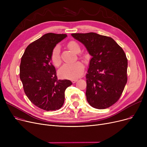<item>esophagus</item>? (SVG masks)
Listing matches in <instances>:
<instances>
[{
	"mask_svg": "<svg viewBox=\"0 0 147 147\" xmlns=\"http://www.w3.org/2000/svg\"><path fill=\"white\" fill-rule=\"evenodd\" d=\"M78 80V79H74L72 80V82L74 83H76Z\"/></svg>",
	"mask_w": 147,
	"mask_h": 147,
	"instance_id": "1",
	"label": "esophagus"
}]
</instances>
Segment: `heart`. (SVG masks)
Instances as JSON below:
<instances>
[{
  "instance_id": "obj_1",
  "label": "heart",
  "mask_w": 147,
  "mask_h": 147,
  "mask_svg": "<svg viewBox=\"0 0 147 147\" xmlns=\"http://www.w3.org/2000/svg\"><path fill=\"white\" fill-rule=\"evenodd\" d=\"M67 47L74 52L78 53L80 51L79 45L75 41H70L67 43ZM79 57L83 58L82 54H79ZM51 60L52 64L55 67H58L61 64V57L60 55V48L58 45L55 46L53 49L51 55ZM84 71V65L79 61L75 62L73 63L64 64L58 71V74L60 77L65 79H74L81 76Z\"/></svg>"
}]
</instances>
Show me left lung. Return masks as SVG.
<instances>
[{
  "label": "left lung",
  "instance_id": "left-lung-1",
  "mask_svg": "<svg viewBox=\"0 0 147 147\" xmlns=\"http://www.w3.org/2000/svg\"><path fill=\"white\" fill-rule=\"evenodd\" d=\"M71 36L92 56L86 75L87 101L95 109H107L119 99L127 83L126 54L110 37L95 33Z\"/></svg>",
  "mask_w": 147,
  "mask_h": 147
}]
</instances>
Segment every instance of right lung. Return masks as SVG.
Wrapping results in <instances>:
<instances>
[{
  "mask_svg": "<svg viewBox=\"0 0 147 147\" xmlns=\"http://www.w3.org/2000/svg\"><path fill=\"white\" fill-rule=\"evenodd\" d=\"M67 36L49 33L30 43L21 57L20 78L30 101L45 111H55L63 105L65 90L72 84L69 80H58L51 63V52Z\"/></svg>",
  "mask_w": 147,
  "mask_h": 147,
  "instance_id": "add662e5",
  "label": "right lung"
}]
</instances>
